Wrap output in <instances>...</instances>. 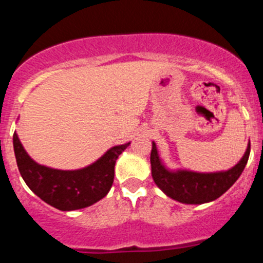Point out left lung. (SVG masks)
I'll use <instances>...</instances> for the list:
<instances>
[{"label": "left lung", "mask_w": 263, "mask_h": 263, "mask_svg": "<svg viewBox=\"0 0 263 263\" xmlns=\"http://www.w3.org/2000/svg\"><path fill=\"white\" fill-rule=\"evenodd\" d=\"M251 143L243 158L233 168L223 173L199 174L192 171H168L161 163L156 144L151 151V167L156 185L170 198L181 203L202 204L217 199L222 196L240 176L248 162Z\"/></svg>", "instance_id": "obj_1"}]
</instances>
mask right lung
<instances>
[{
    "label": "right lung",
    "instance_id": "right-lung-1",
    "mask_svg": "<svg viewBox=\"0 0 263 263\" xmlns=\"http://www.w3.org/2000/svg\"><path fill=\"white\" fill-rule=\"evenodd\" d=\"M129 144L112 147L88 167L65 171L34 162L14 134V151L20 175L30 191L61 211L85 209L102 199L112 186L116 160Z\"/></svg>",
    "mask_w": 263,
    "mask_h": 263
}]
</instances>
